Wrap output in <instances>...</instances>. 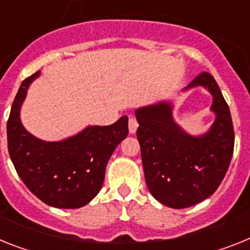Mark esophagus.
I'll use <instances>...</instances> for the list:
<instances>
[{"label":"esophagus","mask_w":250,"mask_h":250,"mask_svg":"<svg viewBox=\"0 0 250 250\" xmlns=\"http://www.w3.org/2000/svg\"><path fill=\"white\" fill-rule=\"evenodd\" d=\"M136 130H138V121H136L135 117L130 116L129 117V133L135 134Z\"/></svg>","instance_id":"1"}]
</instances>
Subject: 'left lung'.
I'll list each match as a JSON object with an SVG mask.
<instances>
[{
    "instance_id": "left-lung-1",
    "label": "left lung",
    "mask_w": 250,
    "mask_h": 250,
    "mask_svg": "<svg viewBox=\"0 0 250 250\" xmlns=\"http://www.w3.org/2000/svg\"><path fill=\"white\" fill-rule=\"evenodd\" d=\"M197 87L208 91L215 115L200 135L187 133L174 120V99L135 110L146 186L157 201L172 208H189L210 197L225 177L234 150L231 115L216 81L204 72L181 92Z\"/></svg>"
}]
</instances>
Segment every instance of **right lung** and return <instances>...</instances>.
Here are the masks:
<instances>
[{"mask_svg":"<svg viewBox=\"0 0 250 250\" xmlns=\"http://www.w3.org/2000/svg\"><path fill=\"white\" fill-rule=\"evenodd\" d=\"M40 70L21 83L7 121L8 153L27 188L44 204L78 208L92 201L104 180L106 166L116 146L127 136V117L112 125H88L58 142L29 133L21 123V107L30 84Z\"/></svg>","mask_w":250,"mask_h":250,"instance_id":"right-lung-1","label":"right lung"}]
</instances>
